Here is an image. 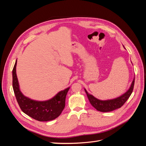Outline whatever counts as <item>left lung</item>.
<instances>
[{
  "instance_id": "8db88e82",
  "label": "left lung",
  "mask_w": 146,
  "mask_h": 146,
  "mask_svg": "<svg viewBox=\"0 0 146 146\" xmlns=\"http://www.w3.org/2000/svg\"><path fill=\"white\" fill-rule=\"evenodd\" d=\"M124 47V46H123ZM135 83V77L133 81L131 82V85L125 93H123L121 96L117 97L116 98L108 99V100H100L95 98L94 96L90 94L88 92L85 88V91L87 95L90 102L93 107H94L97 110L101 112H109L113 111L114 110L121 108L122 106L125 104V102L129 98V97L132 93L133 90Z\"/></svg>"
}]
</instances>
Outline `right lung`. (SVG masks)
<instances>
[{"mask_svg":"<svg viewBox=\"0 0 146 146\" xmlns=\"http://www.w3.org/2000/svg\"><path fill=\"white\" fill-rule=\"evenodd\" d=\"M17 60L13 68V88L21 109L25 114L38 121H49L58 117L65 107L66 97L70 87L58 92L47 100L38 101L25 96L20 90L16 75Z\"/></svg>","mask_w":146,"mask_h":146,"instance_id":"1","label":"right lung"}]
</instances>
